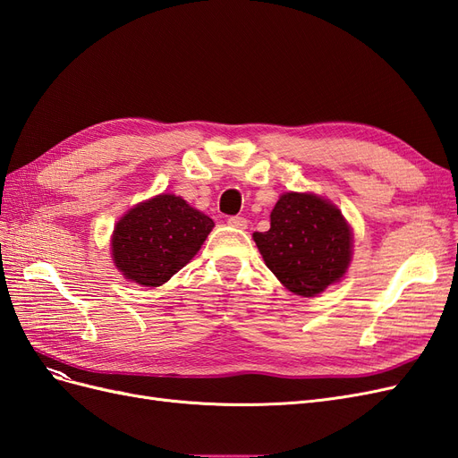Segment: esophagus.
<instances>
[{"label":"esophagus","instance_id":"34e87169","mask_svg":"<svg viewBox=\"0 0 458 458\" xmlns=\"http://www.w3.org/2000/svg\"><path fill=\"white\" fill-rule=\"evenodd\" d=\"M227 224H229L231 227L246 229V227H248V219H246V217H242V216H231V217L227 219Z\"/></svg>","mask_w":458,"mask_h":458}]
</instances>
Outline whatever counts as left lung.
Instances as JSON below:
<instances>
[{
	"instance_id": "1",
	"label": "left lung",
	"mask_w": 458,
	"mask_h": 458,
	"mask_svg": "<svg viewBox=\"0 0 458 458\" xmlns=\"http://www.w3.org/2000/svg\"><path fill=\"white\" fill-rule=\"evenodd\" d=\"M254 241L290 293L315 296L342 279L352 258V233L340 210L315 195L286 192L271 212V229Z\"/></svg>"
}]
</instances>
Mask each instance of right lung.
Returning a JSON list of instances; mask_svg holds the SVG:
<instances>
[{"label":"right lung","instance_id":"obj_1","mask_svg":"<svg viewBox=\"0 0 458 458\" xmlns=\"http://www.w3.org/2000/svg\"><path fill=\"white\" fill-rule=\"evenodd\" d=\"M214 221L182 197L158 195L137 204L113 234V258L123 276L143 286H160L195 256Z\"/></svg>","mask_w":458,"mask_h":458}]
</instances>
